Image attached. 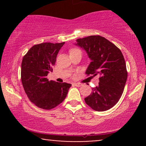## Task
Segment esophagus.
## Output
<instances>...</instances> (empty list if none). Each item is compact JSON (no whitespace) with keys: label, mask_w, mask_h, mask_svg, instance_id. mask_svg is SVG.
Here are the masks:
<instances>
[{"label":"esophagus","mask_w":146,"mask_h":146,"mask_svg":"<svg viewBox=\"0 0 146 146\" xmlns=\"http://www.w3.org/2000/svg\"><path fill=\"white\" fill-rule=\"evenodd\" d=\"M73 85H74V86H77V87H80V86H82V84H80V83H73Z\"/></svg>","instance_id":"obj_1"}]
</instances>
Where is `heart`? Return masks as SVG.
<instances>
[{"mask_svg":"<svg viewBox=\"0 0 146 146\" xmlns=\"http://www.w3.org/2000/svg\"><path fill=\"white\" fill-rule=\"evenodd\" d=\"M76 50H79L78 49V48H72V49H71V51H70V53L72 51H76Z\"/></svg>","mask_w":146,"mask_h":146,"instance_id":"1","label":"heart"}]
</instances>
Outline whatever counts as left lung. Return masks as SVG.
Masks as SVG:
<instances>
[{
  "label": "left lung",
  "mask_w": 146,
  "mask_h": 146,
  "mask_svg": "<svg viewBox=\"0 0 146 146\" xmlns=\"http://www.w3.org/2000/svg\"><path fill=\"white\" fill-rule=\"evenodd\" d=\"M76 41L75 44L84 48L91 60L86 74L100 76L99 85L92 88L85 102L96 111L109 110L121 97L128 77L121 50L100 36L79 38Z\"/></svg>",
  "instance_id": "left-lung-1"
}]
</instances>
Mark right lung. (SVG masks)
Returning a JSON list of instances; mask_svg holds the SVG:
<instances>
[{"label":"right lung","instance_id":"1","mask_svg":"<svg viewBox=\"0 0 146 146\" xmlns=\"http://www.w3.org/2000/svg\"><path fill=\"white\" fill-rule=\"evenodd\" d=\"M64 42H44L33 46L23 57L21 80L28 98L38 108L50 110L66 98L71 84L49 81L58 52Z\"/></svg>","mask_w":146,"mask_h":146}]
</instances>
